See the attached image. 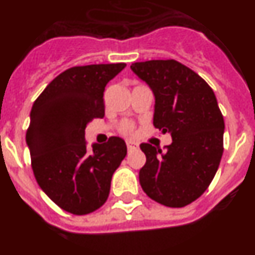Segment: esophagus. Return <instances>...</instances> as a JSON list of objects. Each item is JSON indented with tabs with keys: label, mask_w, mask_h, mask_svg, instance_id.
I'll return each instance as SVG.
<instances>
[{
	"label": "esophagus",
	"mask_w": 255,
	"mask_h": 255,
	"mask_svg": "<svg viewBox=\"0 0 255 255\" xmlns=\"http://www.w3.org/2000/svg\"><path fill=\"white\" fill-rule=\"evenodd\" d=\"M126 144H127L128 150H133V149H137L138 147L137 142H134V141H132V140H127V142H126Z\"/></svg>",
	"instance_id": "1"
}]
</instances>
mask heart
<instances>
[{
  "label": "heart",
  "instance_id": "obj_1",
  "mask_svg": "<svg viewBox=\"0 0 255 255\" xmlns=\"http://www.w3.org/2000/svg\"><path fill=\"white\" fill-rule=\"evenodd\" d=\"M122 132H123V133H126V134L132 133V132H133V126H132L131 123H126L123 127H122Z\"/></svg>",
  "mask_w": 255,
  "mask_h": 255
}]
</instances>
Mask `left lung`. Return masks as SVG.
<instances>
[{"label":"left lung","mask_w":255,"mask_h":255,"mask_svg":"<svg viewBox=\"0 0 255 255\" xmlns=\"http://www.w3.org/2000/svg\"><path fill=\"white\" fill-rule=\"evenodd\" d=\"M131 70L155 96L154 127L172 144H141L146 163L140 184L147 197L168 207H184L204 194L223 155L224 119L214 91L200 75L175 59L136 62Z\"/></svg>","instance_id":"1"}]
</instances>
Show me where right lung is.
Wrapping results in <instances>:
<instances>
[{
  "mask_svg": "<svg viewBox=\"0 0 255 255\" xmlns=\"http://www.w3.org/2000/svg\"><path fill=\"white\" fill-rule=\"evenodd\" d=\"M126 63L75 66L59 74L37 97L25 141L36 181L62 210L87 215L102 206L111 177L127 155L124 140L87 150L85 127L105 117V87Z\"/></svg>",
  "mask_w": 255,
  "mask_h": 255,
  "instance_id": "1",
  "label": "right lung"
}]
</instances>
